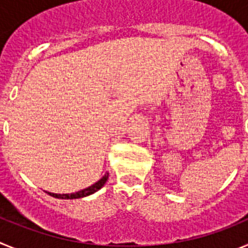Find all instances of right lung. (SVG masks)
<instances>
[{"label": "right lung", "mask_w": 248, "mask_h": 248, "mask_svg": "<svg viewBox=\"0 0 248 248\" xmlns=\"http://www.w3.org/2000/svg\"><path fill=\"white\" fill-rule=\"evenodd\" d=\"M108 176L109 174L107 172L99 181H97V183L93 184V185L89 186V187H87V189H83L78 192H73V194H53V192H48V195H50V196H53V198L57 199H67V200L68 199L84 198V196H88V195L94 194V192H97L99 189H102L103 186H104V184L107 183V180H108Z\"/></svg>", "instance_id": "add662e5"}]
</instances>
